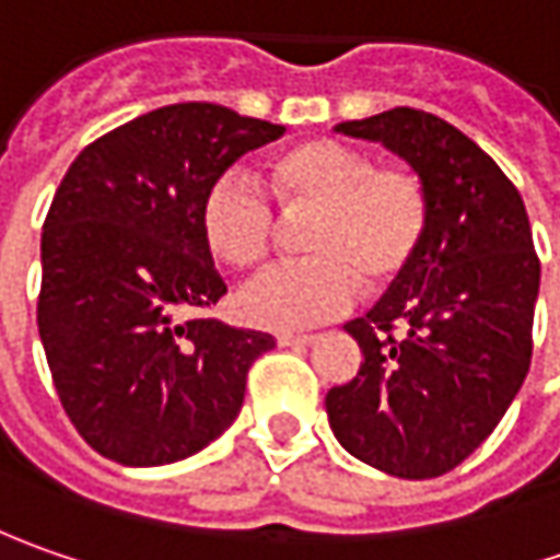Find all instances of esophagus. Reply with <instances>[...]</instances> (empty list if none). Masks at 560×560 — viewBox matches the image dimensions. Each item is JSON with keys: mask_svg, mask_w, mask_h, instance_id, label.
I'll return each instance as SVG.
<instances>
[{"mask_svg": "<svg viewBox=\"0 0 560 560\" xmlns=\"http://www.w3.org/2000/svg\"><path fill=\"white\" fill-rule=\"evenodd\" d=\"M316 340V335H279L281 347H313Z\"/></svg>", "mask_w": 560, "mask_h": 560, "instance_id": "34e87169", "label": "esophagus"}]
</instances>
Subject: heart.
<instances>
[{
	"instance_id": "1",
	"label": "heart",
	"mask_w": 560,
	"mask_h": 560,
	"mask_svg": "<svg viewBox=\"0 0 560 560\" xmlns=\"http://www.w3.org/2000/svg\"><path fill=\"white\" fill-rule=\"evenodd\" d=\"M269 183L288 213L306 217V260L262 269L238 294L242 316L262 328H303L350 310L357 288L377 294L412 269L431 222L428 188L406 166L335 139H310L269 164ZM276 207L238 170L217 176L201 201L210 254L247 269L276 238Z\"/></svg>"
}]
</instances>
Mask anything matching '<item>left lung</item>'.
Listing matches in <instances>:
<instances>
[{
    "instance_id": "left-lung-1",
    "label": "left lung",
    "mask_w": 560,
    "mask_h": 560,
    "mask_svg": "<svg viewBox=\"0 0 560 560\" xmlns=\"http://www.w3.org/2000/svg\"><path fill=\"white\" fill-rule=\"evenodd\" d=\"M335 129L412 166L431 222L406 279L343 325L365 362L328 390V421L340 446L377 471L440 477L492 434L530 372V220L490 154L428 110L394 107Z\"/></svg>"
}]
</instances>
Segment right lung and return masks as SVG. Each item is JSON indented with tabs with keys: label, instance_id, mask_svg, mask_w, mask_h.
<instances>
[{
	"label": "right lung",
	"instance_id": "1",
	"mask_svg": "<svg viewBox=\"0 0 560 560\" xmlns=\"http://www.w3.org/2000/svg\"><path fill=\"white\" fill-rule=\"evenodd\" d=\"M284 126L210 102L86 145L43 225L39 340L73 428L129 468L201 453L238 418L266 331L191 316L225 294L201 235L210 183Z\"/></svg>",
	"mask_w": 560,
	"mask_h": 560
}]
</instances>
